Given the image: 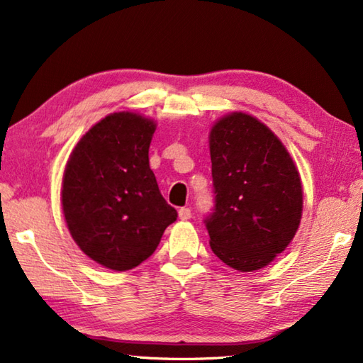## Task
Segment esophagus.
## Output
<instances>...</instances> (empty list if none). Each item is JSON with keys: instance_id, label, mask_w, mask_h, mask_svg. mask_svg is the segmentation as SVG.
I'll list each match as a JSON object with an SVG mask.
<instances>
[{"instance_id": "obj_1", "label": "esophagus", "mask_w": 363, "mask_h": 363, "mask_svg": "<svg viewBox=\"0 0 363 363\" xmlns=\"http://www.w3.org/2000/svg\"><path fill=\"white\" fill-rule=\"evenodd\" d=\"M191 216H192L191 208H187V206H182V208H179V218L182 221L191 220Z\"/></svg>"}]
</instances>
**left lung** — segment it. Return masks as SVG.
<instances>
[{"label":"left lung","instance_id":"1","mask_svg":"<svg viewBox=\"0 0 363 363\" xmlns=\"http://www.w3.org/2000/svg\"><path fill=\"white\" fill-rule=\"evenodd\" d=\"M215 211L205 224L223 263L250 273L286 250L302 218L297 166L262 121L242 111L218 119L210 130Z\"/></svg>","mask_w":363,"mask_h":363}]
</instances>
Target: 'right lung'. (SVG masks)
Here are the masks:
<instances>
[{
  "label": "right lung",
  "instance_id": "right-lung-1",
  "mask_svg": "<svg viewBox=\"0 0 363 363\" xmlns=\"http://www.w3.org/2000/svg\"><path fill=\"white\" fill-rule=\"evenodd\" d=\"M155 129L139 113L108 114L77 142L62 176V213L74 242L114 272L147 260L177 218L148 164Z\"/></svg>",
  "mask_w": 363,
  "mask_h": 363
}]
</instances>
